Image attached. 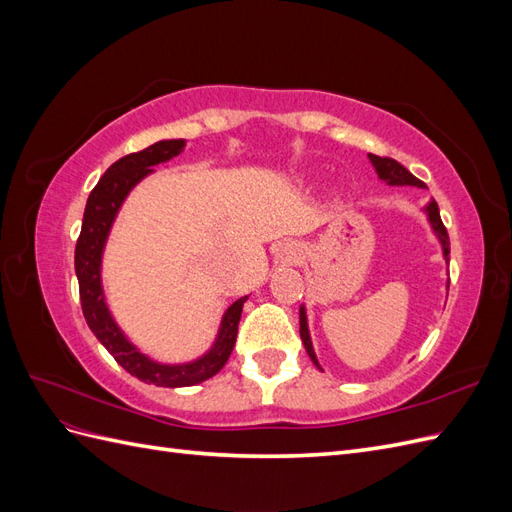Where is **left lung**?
I'll list each match as a JSON object with an SVG mask.
<instances>
[{
    "label": "left lung",
    "instance_id": "obj_1",
    "mask_svg": "<svg viewBox=\"0 0 512 512\" xmlns=\"http://www.w3.org/2000/svg\"><path fill=\"white\" fill-rule=\"evenodd\" d=\"M369 160L374 162L376 170H378V177L382 181H386L389 185H416V188H425V183L421 179H416L410 170L406 166H401L397 160L393 158H382V156H374V153H369ZM427 215H429V222L433 226V230H436V235L440 237L442 245H444V258L448 260L451 256V241H448V232H446V226L442 224V218H440V209H438V203L436 200H431V203L427 205ZM299 322H301V339L305 344V350L309 354V359L314 361L316 367L318 365V359L314 354V348H312V339H309V331H307V318H305V309L301 307V314H299Z\"/></svg>",
    "mask_w": 512,
    "mask_h": 512
}]
</instances>
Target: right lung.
I'll list each match as a JSON object with an SVG mask.
<instances>
[{
    "instance_id": "add662e5",
    "label": "right lung",
    "mask_w": 512,
    "mask_h": 512,
    "mask_svg": "<svg viewBox=\"0 0 512 512\" xmlns=\"http://www.w3.org/2000/svg\"><path fill=\"white\" fill-rule=\"evenodd\" d=\"M183 145L185 141H160L143 151L123 156L121 160L108 166V170L100 177L98 185L87 198L83 228L74 250V269L76 277H79L81 307L91 333L100 339V344L115 356V361L128 374L156 386H192L218 374L226 365L232 348H235L241 309L247 301V297H241L226 309L218 342L213 344V348L203 359L188 365L153 363L123 337L115 320L108 314L100 284V260L108 230H111L123 198L128 196L134 185L145 175L153 173L151 166L177 158Z\"/></svg>"
}]
</instances>
